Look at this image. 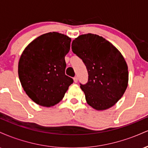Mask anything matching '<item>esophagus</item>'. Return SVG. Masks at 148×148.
Instances as JSON below:
<instances>
[{"label":"esophagus","mask_w":148,"mask_h":148,"mask_svg":"<svg viewBox=\"0 0 148 148\" xmlns=\"http://www.w3.org/2000/svg\"><path fill=\"white\" fill-rule=\"evenodd\" d=\"M74 81L75 83H77V81H78V77H77V76H74Z\"/></svg>","instance_id":"esophagus-1"}]
</instances>
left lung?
Instances as JSON below:
<instances>
[{
    "mask_svg": "<svg viewBox=\"0 0 148 148\" xmlns=\"http://www.w3.org/2000/svg\"><path fill=\"white\" fill-rule=\"evenodd\" d=\"M72 49L88 73V82L80 84L87 103L98 111L115 105L128 84V67L121 53L103 37L91 33L73 40Z\"/></svg>",
    "mask_w": 148,
    "mask_h": 148,
    "instance_id": "left-lung-1",
    "label": "left lung"
}]
</instances>
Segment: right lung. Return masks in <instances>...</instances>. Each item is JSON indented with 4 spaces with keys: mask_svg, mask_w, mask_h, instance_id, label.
Here are the masks:
<instances>
[{
    "mask_svg": "<svg viewBox=\"0 0 148 148\" xmlns=\"http://www.w3.org/2000/svg\"><path fill=\"white\" fill-rule=\"evenodd\" d=\"M71 38L53 32L40 35L23 51L18 73L22 87L34 102L50 107L60 102L74 81L65 75L64 57Z\"/></svg>",
    "mask_w": 148,
    "mask_h": 148,
    "instance_id": "right-lung-1",
    "label": "right lung"
}]
</instances>
